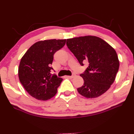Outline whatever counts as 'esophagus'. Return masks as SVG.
Returning <instances> with one entry per match:
<instances>
[{
    "label": "esophagus",
    "instance_id": "esophagus-1",
    "mask_svg": "<svg viewBox=\"0 0 134 134\" xmlns=\"http://www.w3.org/2000/svg\"><path fill=\"white\" fill-rule=\"evenodd\" d=\"M75 74H72L71 75V76H69H69H67L68 78H69V79H72V78H73V77H75Z\"/></svg>",
    "mask_w": 134,
    "mask_h": 134
}]
</instances>
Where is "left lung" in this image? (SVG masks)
Instances as JSON below:
<instances>
[{"label": "left lung", "instance_id": "8db88e82", "mask_svg": "<svg viewBox=\"0 0 134 134\" xmlns=\"http://www.w3.org/2000/svg\"><path fill=\"white\" fill-rule=\"evenodd\" d=\"M66 44L80 65L88 63V67L80 74L84 84L77 88L86 98H96L110 88L115 79L120 63L115 50L96 36H87L67 39Z\"/></svg>", "mask_w": 134, "mask_h": 134}]
</instances>
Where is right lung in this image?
I'll use <instances>...</instances> for the list:
<instances>
[{"label": "right lung", "instance_id": "right-lung-1", "mask_svg": "<svg viewBox=\"0 0 134 134\" xmlns=\"http://www.w3.org/2000/svg\"><path fill=\"white\" fill-rule=\"evenodd\" d=\"M66 40L40 41L29 48L19 64V80L26 91L36 99L46 101L56 94L63 81L51 71L53 56Z\"/></svg>", "mask_w": 134, "mask_h": 134}]
</instances>
